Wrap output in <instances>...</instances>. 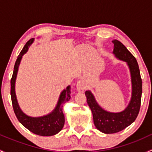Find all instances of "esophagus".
<instances>
[{
    "instance_id": "34e87169",
    "label": "esophagus",
    "mask_w": 152,
    "mask_h": 152,
    "mask_svg": "<svg viewBox=\"0 0 152 152\" xmlns=\"http://www.w3.org/2000/svg\"><path fill=\"white\" fill-rule=\"evenodd\" d=\"M76 90H77V91L79 92H83L84 90L85 89V84H84L83 81L82 80H78L77 82H76Z\"/></svg>"
}]
</instances>
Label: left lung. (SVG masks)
I'll use <instances>...</instances> for the list:
<instances>
[{
	"instance_id": "left-lung-1",
	"label": "left lung",
	"mask_w": 152,
	"mask_h": 152,
	"mask_svg": "<svg viewBox=\"0 0 152 152\" xmlns=\"http://www.w3.org/2000/svg\"><path fill=\"white\" fill-rule=\"evenodd\" d=\"M114 44L113 53L116 57L127 62L129 67L132 83V96L131 102L125 110L121 113H113L104 111L96 103L93 94L85 92L87 104L93 116V122L99 131L106 134L118 132L132 124L137 118L141 104L142 79L140 69L135 57L130 53L120 41H113Z\"/></svg>"
}]
</instances>
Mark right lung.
I'll list each match as a JSON object with an SVG mask.
<instances>
[{
  "label": "right lung",
  "instance_id": "add662e5",
  "mask_svg": "<svg viewBox=\"0 0 152 152\" xmlns=\"http://www.w3.org/2000/svg\"><path fill=\"white\" fill-rule=\"evenodd\" d=\"M33 41L34 39H31L26 43L25 46L18 55V59L15 62L13 74L11 79V98H12V107H13L14 112H15L17 118L26 128L28 129L29 131L40 136L54 135L62 130L65 124V115L62 111V104L70 99V86H68L65 90L62 92L55 110L50 114L43 116V117L31 118L24 114L18 106L16 96H15V83L18 67H19L23 55L26 53L28 47L33 42Z\"/></svg>",
  "mask_w": 152,
  "mask_h": 152
}]
</instances>
